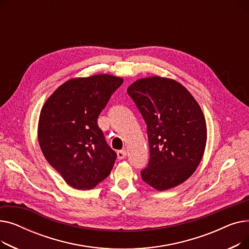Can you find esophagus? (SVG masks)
<instances>
[{"label":"esophagus","mask_w":249,"mask_h":249,"mask_svg":"<svg viewBox=\"0 0 249 249\" xmlns=\"http://www.w3.org/2000/svg\"><path fill=\"white\" fill-rule=\"evenodd\" d=\"M126 154H127V152H126V150H125V149H123V150H119V151L117 152V156H118V159H119V160H123V159H125Z\"/></svg>","instance_id":"34e87169"}]
</instances>
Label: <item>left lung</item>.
Here are the masks:
<instances>
[{
    "instance_id": "1",
    "label": "left lung",
    "mask_w": 249,
    "mask_h": 249,
    "mask_svg": "<svg viewBox=\"0 0 249 249\" xmlns=\"http://www.w3.org/2000/svg\"><path fill=\"white\" fill-rule=\"evenodd\" d=\"M147 126L149 161L142 179L164 191L188 179L205 151L207 127L199 104L179 83L140 78L127 89Z\"/></svg>"
}]
</instances>
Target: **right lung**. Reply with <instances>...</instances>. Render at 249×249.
<instances>
[{
	"label": "right lung",
	"mask_w": 249,
	"mask_h": 249,
	"mask_svg": "<svg viewBox=\"0 0 249 249\" xmlns=\"http://www.w3.org/2000/svg\"><path fill=\"white\" fill-rule=\"evenodd\" d=\"M122 84L123 78L110 74L72 78L42 107L39 145L49 164L74 189H93L112 171L117 154L97 121Z\"/></svg>",
	"instance_id": "add662e5"
}]
</instances>
